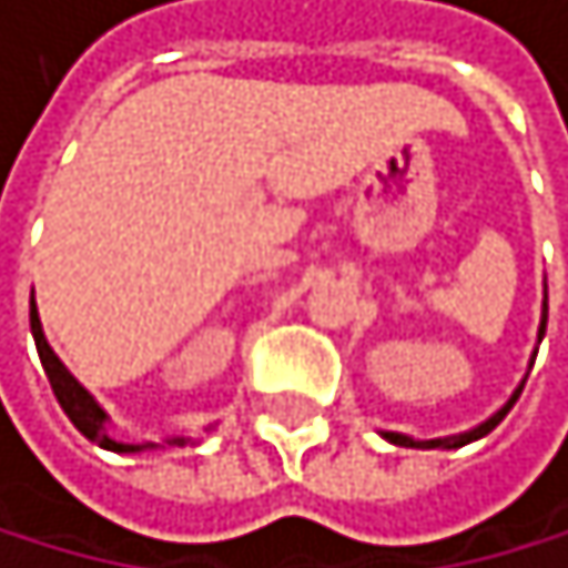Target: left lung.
<instances>
[{
	"label": "left lung",
	"mask_w": 568,
	"mask_h": 568,
	"mask_svg": "<svg viewBox=\"0 0 568 568\" xmlns=\"http://www.w3.org/2000/svg\"><path fill=\"white\" fill-rule=\"evenodd\" d=\"M545 326H548V291H545V302H541V322H538V343L545 339ZM535 357H538V346H535V354H531V364L527 367H535ZM531 375V371H527ZM524 382L527 378H520V385L514 388V395L507 398L504 406H499L489 419H483L479 427H471V430H465V434H455V437H430V440H416V437H409V434H395V430H382V437L388 440V444H398V447H423V450H434V447H440V450H450V447H465V444H471V440H479V437H486L499 419H504L510 409H514V403H517V395L524 392Z\"/></svg>",
	"instance_id": "1"
}]
</instances>
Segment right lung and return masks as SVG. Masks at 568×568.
I'll use <instances>...</instances> for the list:
<instances>
[{"instance_id": "1", "label": "right lung", "mask_w": 568, "mask_h": 568, "mask_svg": "<svg viewBox=\"0 0 568 568\" xmlns=\"http://www.w3.org/2000/svg\"><path fill=\"white\" fill-rule=\"evenodd\" d=\"M30 333H33V343H37V354H41V364H44V375L54 388V398L58 406L64 409L75 423V430L82 437H89L93 444H100L103 450H113V455H138V450H159V447H183L190 444V437H165V440H141V444H131V440H118L110 434V416L106 409L93 398L69 367L61 364V357L51 351V343L44 336V326H41V315H37V302L30 298Z\"/></svg>"}]
</instances>
